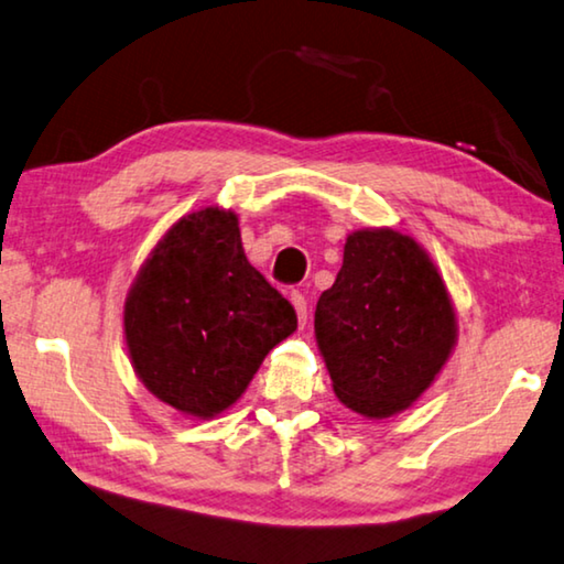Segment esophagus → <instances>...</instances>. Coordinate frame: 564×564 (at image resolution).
Segmentation results:
<instances>
[{"mask_svg": "<svg viewBox=\"0 0 564 564\" xmlns=\"http://www.w3.org/2000/svg\"><path fill=\"white\" fill-rule=\"evenodd\" d=\"M292 305L297 310V317H300V325L307 323V297L302 292H294L292 294Z\"/></svg>", "mask_w": 564, "mask_h": 564, "instance_id": "obj_1", "label": "esophagus"}]
</instances>
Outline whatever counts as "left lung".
Wrapping results in <instances>:
<instances>
[{
  "instance_id": "obj_1",
  "label": "left lung",
  "mask_w": 564,
  "mask_h": 564,
  "mask_svg": "<svg viewBox=\"0 0 564 564\" xmlns=\"http://www.w3.org/2000/svg\"><path fill=\"white\" fill-rule=\"evenodd\" d=\"M317 348L335 395L368 419L409 409L444 368L456 315L429 254L393 229L352 231L317 300Z\"/></svg>"
}]
</instances>
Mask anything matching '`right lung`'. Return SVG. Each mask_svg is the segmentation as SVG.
Here are the masks:
<instances>
[{
  "label": "right lung",
  "instance_id": "1",
  "mask_svg": "<svg viewBox=\"0 0 564 564\" xmlns=\"http://www.w3.org/2000/svg\"><path fill=\"white\" fill-rule=\"evenodd\" d=\"M123 325L143 386L181 413L212 419L297 330V315L249 264L237 214L209 206L159 241L128 292Z\"/></svg>",
  "mask_w": 564,
  "mask_h": 564
}]
</instances>
